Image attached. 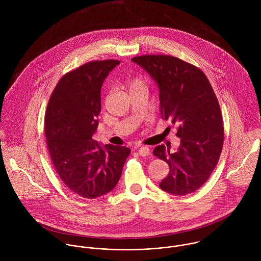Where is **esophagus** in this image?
Segmentation results:
<instances>
[{"mask_svg": "<svg viewBox=\"0 0 261 261\" xmlns=\"http://www.w3.org/2000/svg\"><path fill=\"white\" fill-rule=\"evenodd\" d=\"M139 152H140V154L143 155V156H148V155L150 154V150H149L148 147H142V148H140V149H139Z\"/></svg>", "mask_w": 261, "mask_h": 261, "instance_id": "1", "label": "esophagus"}]
</instances>
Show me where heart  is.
<instances>
[{"instance_id": "obj_1", "label": "heart", "mask_w": 261, "mask_h": 261, "mask_svg": "<svg viewBox=\"0 0 261 261\" xmlns=\"http://www.w3.org/2000/svg\"><path fill=\"white\" fill-rule=\"evenodd\" d=\"M142 85H146L145 82H144L142 79H135V80L130 83V88L137 87V86H142Z\"/></svg>"}]
</instances>
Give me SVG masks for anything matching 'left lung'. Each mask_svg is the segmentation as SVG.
Wrapping results in <instances>:
<instances>
[{"label":"left lung","mask_w":261,"mask_h":261,"mask_svg":"<svg viewBox=\"0 0 261 261\" xmlns=\"http://www.w3.org/2000/svg\"><path fill=\"white\" fill-rule=\"evenodd\" d=\"M132 61L156 83L161 116L178 125L176 151L164 145L152 151L170 167L160 187L176 196L193 193L209 179L223 147V119L213 88L199 68L177 57L145 55Z\"/></svg>","instance_id":"1"}]
</instances>
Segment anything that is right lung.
I'll return each instance as SVG.
<instances>
[{"label": "right lung", "instance_id": "add662e5", "mask_svg": "<svg viewBox=\"0 0 261 261\" xmlns=\"http://www.w3.org/2000/svg\"><path fill=\"white\" fill-rule=\"evenodd\" d=\"M119 63L93 61L64 75L48 102L45 135L51 160L65 186L83 198L113 190L130 153L126 147L103 146L92 139L101 111V86Z\"/></svg>", "mask_w": 261, "mask_h": 261}]
</instances>
